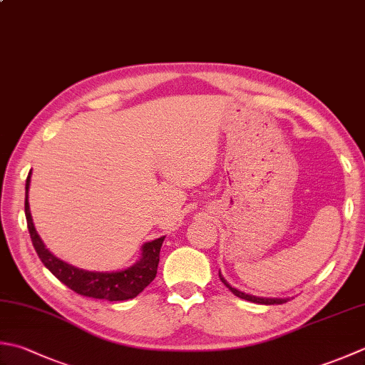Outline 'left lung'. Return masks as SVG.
<instances>
[{"label":"left lung","instance_id":"1","mask_svg":"<svg viewBox=\"0 0 365 365\" xmlns=\"http://www.w3.org/2000/svg\"><path fill=\"white\" fill-rule=\"evenodd\" d=\"M220 280L223 282V283L226 284V287L231 289L232 294H235V296L240 297V299H245V301H250V302H255V304H264V305H274V304H284V302H288V301H289V299H278V297H258V296L245 294V292H242V291H239V289L232 288L231 284L225 280L223 275H221V274H220Z\"/></svg>","mask_w":365,"mask_h":365}]
</instances>
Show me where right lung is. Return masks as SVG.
<instances>
[{
	"mask_svg": "<svg viewBox=\"0 0 365 365\" xmlns=\"http://www.w3.org/2000/svg\"><path fill=\"white\" fill-rule=\"evenodd\" d=\"M31 175V174H30ZM30 175L26 177L25 185V215L28 231L33 242V247L38 253L42 264L52 272L61 283L66 284L69 289L85 297L106 299V301H128L144 291L156 277L160 262V250L164 237L147 242L142 247L140 259L134 266L128 267L120 272H90L71 266L56 258L46 248L44 242L36 232L33 225L30 204H28V190H30Z\"/></svg>",
	"mask_w": 365,
	"mask_h": 365,
	"instance_id": "add662e5",
	"label": "right lung"
}]
</instances>
